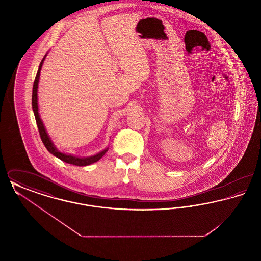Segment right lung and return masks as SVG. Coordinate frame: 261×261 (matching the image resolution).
<instances>
[{"label":"right lung","mask_w":261,"mask_h":261,"mask_svg":"<svg viewBox=\"0 0 261 261\" xmlns=\"http://www.w3.org/2000/svg\"><path fill=\"white\" fill-rule=\"evenodd\" d=\"M47 55H48V53L43 58L42 62H40V65H39V68H38L37 75L35 77L34 84H33V90H32V109H33L34 115H35V119H36V123H37L41 140H42L44 146L46 147V149H48L51 154H54L55 156H57L58 159H60L62 162L69 163V164H73V165H77V166H86V165L92 164L94 162H97L109 150V148L99 151L98 153H96L95 155H91V156H87V158H79V156H75L73 154L64 153V152L60 151L59 149H57V147L54 145V143L50 140L49 134L47 133V130H46L45 126L43 124V121H42V119L40 117V114H39V108H38V83H39L41 68H42L43 62L45 61Z\"/></svg>","instance_id":"add662e5"}]
</instances>
